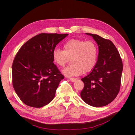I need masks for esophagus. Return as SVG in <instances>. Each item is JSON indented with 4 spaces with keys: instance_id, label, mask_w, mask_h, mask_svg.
I'll return each instance as SVG.
<instances>
[{
    "instance_id": "1",
    "label": "esophagus",
    "mask_w": 135,
    "mask_h": 135,
    "mask_svg": "<svg viewBox=\"0 0 135 135\" xmlns=\"http://www.w3.org/2000/svg\"><path fill=\"white\" fill-rule=\"evenodd\" d=\"M69 79H70V81H71V82H75V81H76V78H69Z\"/></svg>"
}]
</instances>
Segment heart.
Returning a JSON list of instances; mask_svg holds the SVG:
<instances>
[{
	"label": "heart",
	"instance_id": "obj_1",
	"mask_svg": "<svg viewBox=\"0 0 135 135\" xmlns=\"http://www.w3.org/2000/svg\"><path fill=\"white\" fill-rule=\"evenodd\" d=\"M97 55L98 47L94 42L71 39L65 43L63 50L54 49L52 58L59 67H64L70 59L71 64L62 70L64 75L70 77L91 71L97 62Z\"/></svg>",
	"mask_w": 135,
	"mask_h": 135
}]
</instances>
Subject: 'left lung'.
Returning <instances> with one entry per match:
<instances>
[{"instance_id":"1","label":"left lung","mask_w":135,"mask_h":135,"mask_svg":"<svg viewBox=\"0 0 135 135\" xmlns=\"http://www.w3.org/2000/svg\"><path fill=\"white\" fill-rule=\"evenodd\" d=\"M86 34L91 36L97 42L99 53L93 69L81 79L84 86L80 95L89 105L102 107L113 102L119 92L122 61L117 47L110 40L96 34Z\"/></svg>"}]
</instances>
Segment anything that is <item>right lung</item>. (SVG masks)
Returning a JSON list of instances; mask_svg holds the SVG:
<instances>
[{
	"label": "right lung",
	"instance_id": "right-lung-1",
	"mask_svg": "<svg viewBox=\"0 0 135 135\" xmlns=\"http://www.w3.org/2000/svg\"><path fill=\"white\" fill-rule=\"evenodd\" d=\"M68 34H38L25 43L12 65V84L26 105L40 108L54 98L64 76L54 64L52 52Z\"/></svg>",
	"mask_w": 135,
	"mask_h": 135
}]
</instances>
